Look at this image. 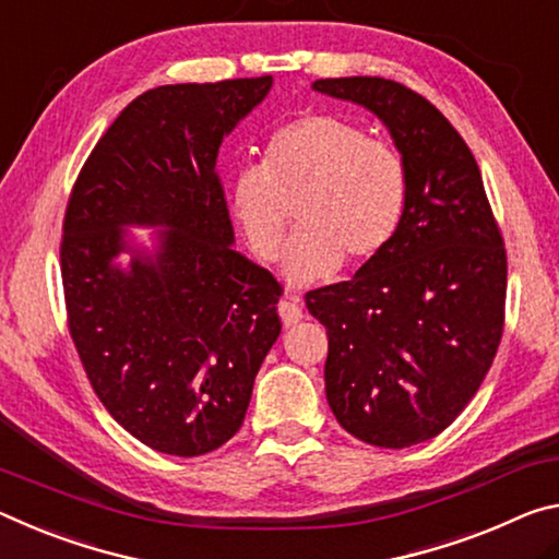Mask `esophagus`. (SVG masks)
<instances>
[{
  "label": "esophagus",
  "mask_w": 559,
  "mask_h": 559,
  "mask_svg": "<svg viewBox=\"0 0 559 559\" xmlns=\"http://www.w3.org/2000/svg\"><path fill=\"white\" fill-rule=\"evenodd\" d=\"M280 314H282V322H285L287 326L297 324L301 317H305V312H301L299 307V297L295 295V292H287V297L280 301Z\"/></svg>",
  "instance_id": "1"
}]
</instances>
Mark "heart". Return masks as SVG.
<instances>
[{
  "label": "heart",
  "instance_id": "1",
  "mask_svg": "<svg viewBox=\"0 0 559 559\" xmlns=\"http://www.w3.org/2000/svg\"><path fill=\"white\" fill-rule=\"evenodd\" d=\"M411 173L396 145L332 114H305L280 126L264 163L235 173L230 203L250 250L280 258L297 203L299 233L285 270L292 282H317L340 264H364L396 237L408 207Z\"/></svg>",
  "mask_w": 559,
  "mask_h": 559
}]
</instances>
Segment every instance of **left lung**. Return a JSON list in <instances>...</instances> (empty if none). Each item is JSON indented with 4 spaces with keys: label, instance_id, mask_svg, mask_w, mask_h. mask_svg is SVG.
Segmentation results:
<instances>
[{
    "label": "left lung",
    "instance_id": "left-lung-1",
    "mask_svg": "<svg viewBox=\"0 0 559 559\" xmlns=\"http://www.w3.org/2000/svg\"><path fill=\"white\" fill-rule=\"evenodd\" d=\"M314 88L377 114L408 163L391 245L352 280L305 295L326 326L336 420L369 445L408 448L445 431L490 371L506 326V242L475 155L431 100L379 76Z\"/></svg>",
    "mask_w": 559,
    "mask_h": 559
}]
</instances>
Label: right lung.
Segmentation results:
<instances>
[{
	"label": "right lung",
	"mask_w": 559,
	"mask_h": 559,
	"mask_svg": "<svg viewBox=\"0 0 559 559\" xmlns=\"http://www.w3.org/2000/svg\"><path fill=\"white\" fill-rule=\"evenodd\" d=\"M272 76L158 86L108 126L61 225L71 342L91 389L153 451L193 459L240 431L280 336L282 285L233 250L219 143ZM123 224H166L155 261L121 273Z\"/></svg>",
	"instance_id": "add662e5"
}]
</instances>
